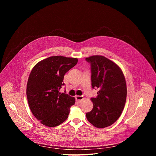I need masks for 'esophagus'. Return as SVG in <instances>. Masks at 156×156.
<instances>
[{"label": "esophagus", "mask_w": 156, "mask_h": 156, "mask_svg": "<svg viewBox=\"0 0 156 156\" xmlns=\"http://www.w3.org/2000/svg\"><path fill=\"white\" fill-rule=\"evenodd\" d=\"M75 100L78 103H80L81 101L83 100V97H81V96H76L75 97Z\"/></svg>", "instance_id": "34e87169"}]
</instances>
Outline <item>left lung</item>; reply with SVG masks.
Wrapping results in <instances>:
<instances>
[{
  "label": "left lung",
  "mask_w": 156,
  "mask_h": 156,
  "mask_svg": "<svg viewBox=\"0 0 156 156\" xmlns=\"http://www.w3.org/2000/svg\"><path fill=\"white\" fill-rule=\"evenodd\" d=\"M86 60L91 65L92 87L99 90L97 97L91 99L93 108L86 118L95 127H107L118 120L124 108L125 78L119 66L104 56L93 55Z\"/></svg>",
  "instance_id": "obj_1"
}]
</instances>
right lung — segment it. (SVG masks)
<instances>
[{"label": "right lung", "instance_id": "add662e5", "mask_svg": "<svg viewBox=\"0 0 156 156\" xmlns=\"http://www.w3.org/2000/svg\"><path fill=\"white\" fill-rule=\"evenodd\" d=\"M76 58L52 56L38 62L32 69L27 86L28 104L34 116L48 127L67 119L75 98L59 90L65 74L76 65Z\"/></svg>", "mask_w": 156, "mask_h": 156}]
</instances>
